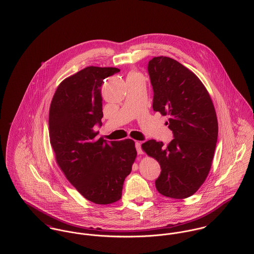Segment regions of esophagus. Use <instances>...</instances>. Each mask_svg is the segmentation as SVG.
Segmentation results:
<instances>
[{
    "label": "esophagus",
    "mask_w": 254,
    "mask_h": 254,
    "mask_svg": "<svg viewBox=\"0 0 254 254\" xmlns=\"http://www.w3.org/2000/svg\"><path fill=\"white\" fill-rule=\"evenodd\" d=\"M135 146H136V149H137L138 154H143V150H142V147H141V143H140V142H136Z\"/></svg>",
    "instance_id": "obj_1"
}]
</instances>
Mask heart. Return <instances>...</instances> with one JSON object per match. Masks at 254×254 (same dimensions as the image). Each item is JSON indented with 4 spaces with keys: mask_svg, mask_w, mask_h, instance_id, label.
<instances>
[{
    "mask_svg": "<svg viewBox=\"0 0 254 254\" xmlns=\"http://www.w3.org/2000/svg\"><path fill=\"white\" fill-rule=\"evenodd\" d=\"M137 74H138V73L131 72L130 73V74H129V75H128V76H132V75H137Z\"/></svg>",
    "mask_w": 254,
    "mask_h": 254,
    "instance_id": "b5f03b06",
    "label": "heart"
}]
</instances>
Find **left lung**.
<instances>
[{"mask_svg":"<svg viewBox=\"0 0 254 254\" xmlns=\"http://www.w3.org/2000/svg\"><path fill=\"white\" fill-rule=\"evenodd\" d=\"M147 70L153 89L152 109L168 116L166 124L174 139L166 145L149 140L142 148L160 165L155 181L158 192L187 198L210 171L218 137L216 111L199 78L177 61L155 57L148 62Z\"/></svg>","mask_w":254,"mask_h":254,"instance_id":"8db88e82","label":"left lung"}]
</instances>
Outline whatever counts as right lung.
<instances>
[{
  "mask_svg": "<svg viewBox=\"0 0 254 254\" xmlns=\"http://www.w3.org/2000/svg\"><path fill=\"white\" fill-rule=\"evenodd\" d=\"M116 67L88 66L58 87L49 112L50 142L66 179L88 200L110 204L121 198L123 183L137 156L131 139L107 142L94 130L102 125L104 79Z\"/></svg>",
  "mask_w": 254,
  "mask_h": 254,
  "instance_id": "obj_1",
  "label": "right lung"
}]
</instances>
